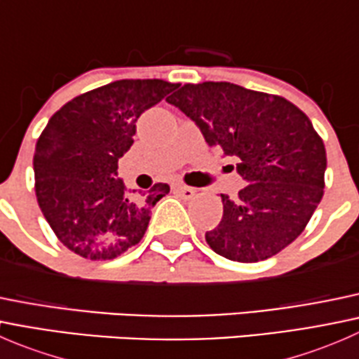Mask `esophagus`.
<instances>
[{"instance_id":"34e87169","label":"esophagus","mask_w":359,"mask_h":359,"mask_svg":"<svg viewBox=\"0 0 359 359\" xmlns=\"http://www.w3.org/2000/svg\"><path fill=\"white\" fill-rule=\"evenodd\" d=\"M173 189H175V193H179L184 200H191V198L196 194V189H193V187H189V186H182V184H177Z\"/></svg>"}]
</instances>
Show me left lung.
<instances>
[{"mask_svg":"<svg viewBox=\"0 0 359 359\" xmlns=\"http://www.w3.org/2000/svg\"><path fill=\"white\" fill-rule=\"evenodd\" d=\"M206 144L238 158L247 186L222 196L224 215L205 234L219 255L259 262L295 241L323 198L327 151L311 119L287 99L227 81L184 85L170 95Z\"/></svg>","mask_w":359,"mask_h":359,"instance_id":"obj_1","label":"left lung"}]
</instances>
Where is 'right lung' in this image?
I'll return each instance as SVG.
<instances>
[{"label":"right lung","instance_id":"add662e5","mask_svg":"<svg viewBox=\"0 0 359 359\" xmlns=\"http://www.w3.org/2000/svg\"><path fill=\"white\" fill-rule=\"evenodd\" d=\"M175 88L163 79H119L74 97L50 118L32 159L34 189L46 222L71 252L111 260L142 240L170 186L128 194L118 159L132 147L139 116Z\"/></svg>","mask_w":359,"mask_h":359}]
</instances>
